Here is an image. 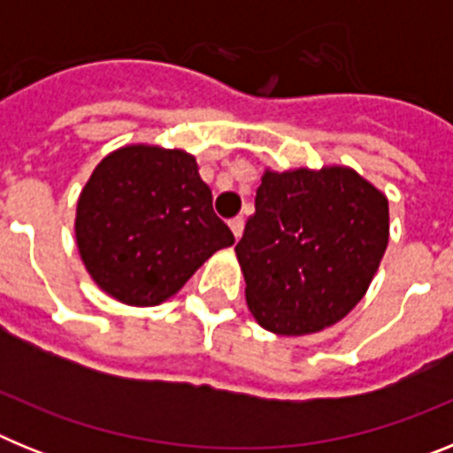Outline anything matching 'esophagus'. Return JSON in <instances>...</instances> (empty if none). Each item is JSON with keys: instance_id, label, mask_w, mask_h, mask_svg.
I'll return each mask as SVG.
<instances>
[{"instance_id": "1", "label": "esophagus", "mask_w": 453, "mask_h": 453, "mask_svg": "<svg viewBox=\"0 0 453 453\" xmlns=\"http://www.w3.org/2000/svg\"><path fill=\"white\" fill-rule=\"evenodd\" d=\"M229 226H231V231H234L235 240H240V235H242V231H245V219H242V218H234L229 222Z\"/></svg>"}]
</instances>
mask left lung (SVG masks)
<instances>
[{"label": "left lung", "mask_w": 453, "mask_h": 453, "mask_svg": "<svg viewBox=\"0 0 453 453\" xmlns=\"http://www.w3.org/2000/svg\"><path fill=\"white\" fill-rule=\"evenodd\" d=\"M388 238V197L351 167H267L235 245L250 313L276 335L340 322L365 297Z\"/></svg>", "instance_id": "8db88e82"}]
</instances>
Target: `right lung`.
I'll use <instances>...</instances> for the list:
<instances>
[{
	"instance_id": "add662e5",
	"label": "right lung",
	"mask_w": 453,
	"mask_h": 453,
	"mask_svg": "<svg viewBox=\"0 0 453 453\" xmlns=\"http://www.w3.org/2000/svg\"><path fill=\"white\" fill-rule=\"evenodd\" d=\"M88 274L127 306L174 297L234 234L213 211L197 158L183 150L124 145L83 186L74 219Z\"/></svg>"
}]
</instances>
